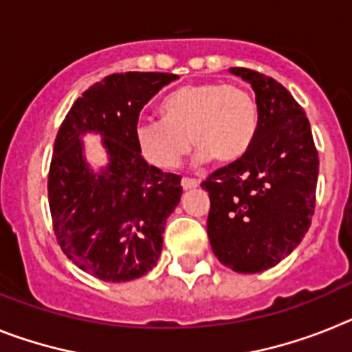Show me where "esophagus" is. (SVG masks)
<instances>
[{
  "instance_id": "obj_1",
  "label": "esophagus",
  "mask_w": 352,
  "mask_h": 352,
  "mask_svg": "<svg viewBox=\"0 0 352 352\" xmlns=\"http://www.w3.org/2000/svg\"><path fill=\"white\" fill-rule=\"evenodd\" d=\"M198 184H200V180L191 179V177H182V180H180V186H182L184 189L198 188Z\"/></svg>"
}]
</instances>
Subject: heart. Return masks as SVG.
Listing matches in <instances>:
<instances>
[{"label":"heart","mask_w":352,"mask_h":352,"mask_svg":"<svg viewBox=\"0 0 352 352\" xmlns=\"http://www.w3.org/2000/svg\"><path fill=\"white\" fill-rule=\"evenodd\" d=\"M163 118H140L134 124L136 148L146 163L161 170L177 168L191 148L197 159L234 161L255 136L258 108L241 85L197 83L179 88L161 104Z\"/></svg>","instance_id":"b5f03b06"}]
</instances>
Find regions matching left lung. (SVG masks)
I'll use <instances>...</instances> for the list:
<instances>
[{
	"label": "left lung",
	"instance_id": "1",
	"mask_svg": "<svg viewBox=\"0 0 352 352\" xmlns=\"http://www.w3.org/2000/svg\"><path fill=\"white\" fill-rule=\"evenodd\" d=\"M255 90L258 125L241 157L210 173L207 235L219 262L261 273L301 243L316 209L319 154L305 109L276 79L232 67Z\"/></svg>",
	"mask_w": 352,
	"mask_h": 352
}]
</instances>
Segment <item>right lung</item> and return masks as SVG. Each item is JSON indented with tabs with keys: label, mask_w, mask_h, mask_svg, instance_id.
Returning <instances> with one entry per match:
<instances>
[{
	"label": "right lung",
	"mask_w": 352,
	"mask_h": 352,
	"mask_svg": "<svg viewBox=\"0 0 352 352\" xmlns=\"http://www.w3.org/2000/svg\"><path fill=\"white\" fill-rule=\"evenodd\" d=\"M179 76L120 72L91 85L63 118L51 157L47 198L62 252L102 282L148 273L163 250L166 218L180 201V175L142 157L133 129L148 100ZM103 136L110 166L96 176L82 159L78 134Z\"/></svg>",
	"instance_id": "1"
}]
</instances>
